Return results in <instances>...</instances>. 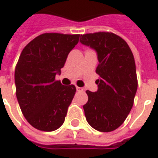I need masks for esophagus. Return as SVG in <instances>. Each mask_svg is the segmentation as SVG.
<instances>
[{
  "mask_svg": "<svg viewBox=\"0 0 158 158\" xmlns=\"http://www.w3.org/2000/svg\"><path fill=\"white\" fill-rule=\"evenodd\" d=\"M76 90H78V91H81V90H83V88H81V87H79V86H76Z\"/></svg>",
  "mask_w": 158,
  "mask_h": 158,
  "instance_id": "esophagus-1",
  "label": "esophagus"
}]
</instances>
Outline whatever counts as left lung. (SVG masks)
<instances>
[{
  "label": "left lung",
  "mask_w": 158,
  "mask_h": 158,
  "mask_svg": "<svg viewBox=\"0 0 158 158\" xmlns=\"http://www.w3.org/2000/svg\"><path fill=\"white\" fill-rule=\"evenodd\" d=\"M79 42L96 50V73L100 77L98 90H86L88 102L83 106L86 121L99 132H111L133 108L138 88L134 57L126 41L112 32L81 35Z\"/></svg>",
  "instance_id": "1"
}]
</instances>
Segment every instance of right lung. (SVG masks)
I'll return each mask as SVG.
<instances>
[{
	"label": "right lung",
	"instance_id": "1",
	"mask_svg": "<svg viewBox=\"0 0 158 158\" xmlns=\"http://www.w3.org/2000/svg\"><path fill=\"white\" fill-rule=\"evenodd\" d=\"M79 35L44 33L22 50L15 68L16 97L22 113L33 127L52 132L63 124L74 97L73 85L56 80Z\"/></svg>",
	"mask_w": 158,
	"mask_h": 158
}]
</instances>
